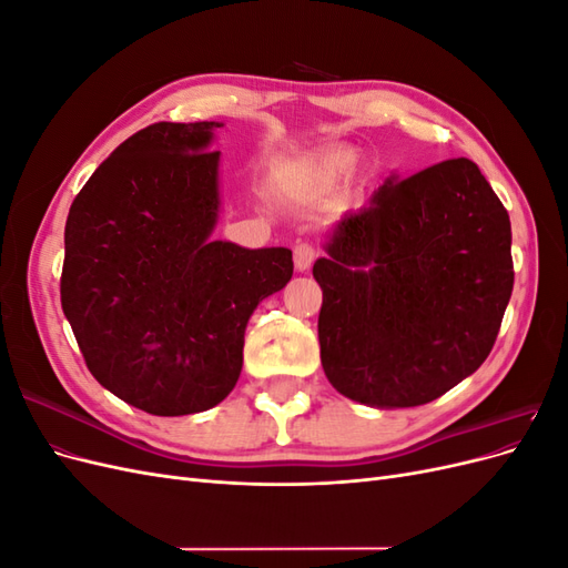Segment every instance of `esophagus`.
Listing matches in <instances>:
<instances>
[{
    "label": "esophagus",
    "instance_id": "34e87169",
    "mask_svg": "<svg viewBox=\"0 0 568 568\" xmlns=\"http://www.w3.org/2000/svg\"><path fill=\"white\" fill-rule=\"evenodd\" d=\"M317 248L313 246V244H298L296 248H294V263H296V270H307L311 267L313 263H315V257H317Z\"/></svg>",
    "mask_w": 568,
    "mask_h": 568
}]
</instances>
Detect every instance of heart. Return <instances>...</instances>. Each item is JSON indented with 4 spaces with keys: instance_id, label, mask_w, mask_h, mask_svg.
<instances>
[{
    "instance_id": "1",
    "label": "heart",
    "mask_w": 568,
    "mask_h": 568,
    "mask_svg": "<svg viewBox=\"0 0 568 568\" xmlns=\"http://www.w3.org/2000/svg\"><path fill=\"white\" fill-rule=\"evenodd\" d=\"M355 163H357V153L353 149L341 146L326 153V156L320 161L317 173L324 182H336V180L348 178L353 173Z\"/></svg>"
}]
</instances>
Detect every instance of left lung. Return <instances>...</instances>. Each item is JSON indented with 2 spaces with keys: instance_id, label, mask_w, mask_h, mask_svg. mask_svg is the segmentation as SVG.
<instances>
[{
  "instance_id": "8db88e82",
  "label": "left lung",
  "mask_w": 568,
  "mask_h": 568,
  "mask_svg": "<svg viewBox=\"0 0 568 568\" xmlns=\"http://www.w3.org/2000/svg\"><path fill=\"white\" fill-rule=\"evenodd\" d=\"M317 320L326 379L351 400L417 407L474 374L514 286L503 201L469 159L386 180L338 222Z\"/></svg>"
}]
</instances>
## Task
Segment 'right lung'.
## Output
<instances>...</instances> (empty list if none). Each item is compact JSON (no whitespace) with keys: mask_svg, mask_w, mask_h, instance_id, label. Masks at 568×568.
<instances>
[{"mask_svg":"<svg viewBox=\"0 0 568 568\" xmlns=\"http://www.w3.org/2000/svg\"><path fill=\"white\" fill-rule=\"evenodd\" d=\"M220 123H153L120 144L65 220L61 307L94 379L149 415L211 409L244 365L255 305L294 274L288 248L211 242Z\"/></svg>","mask_w":568,"mask_h":568,"instance_id":"1","label":"right lung"}]
</instances>
